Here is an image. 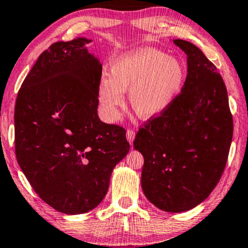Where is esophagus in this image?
I'll use <instances>...</instances> for the list:
<instances>
[{
  "instance_id": "34e87169",
  "label": "esophagus",
  "mask_w": 248,
  "mask_h": 248,
  "mask_svg": "<svg viewBox=\"0 0 248 248\" xmlns=\"http://www.w3.org/2000/svg\"><path fill=\"white\" fill-rule=\"evenodd\" d=\"M126 139H127V141L130 142V144H132V142H133V140L135 139V132L132 130H127Z\"/></svg>"
}]
</instances>
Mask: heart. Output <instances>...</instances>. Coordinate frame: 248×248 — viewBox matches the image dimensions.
Listing matches in <instances>:
<instances>
[{
    "mask_svg": "<svg viewBox=\"0 0 248 248\" xmlns=\"http://www.w3.org/2000/svg\"><path fill=\"white\" fill-rule=\"evenodd\" d=\"M186 71L181 61L151 47H142L114 61L109 77H103L97 87L100 111L107 122L120 118L124 93L139 117L160 116L175 103L185 83Z\"/></svg>",
    "mask_w": 248,
    "mask_h": 248,
    "instance_id": "obj_1",
    "label": "heart"
}]
</instances>
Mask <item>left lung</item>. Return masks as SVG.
<instances>
[{"instance_id":"8db88e82","label":"left lung","mask_w":248,"mask_h":248,"mask_svg":"<svg viewBox=\"0 0 248 248\" xmlns=\"http://www.w3.org/2000/svg\"><path fill=\"white\" fill-rule=\"evenodd\" d=\"M187 56L177 99L140 128L133 148L144 158L143 193L166 212L188 211L218 184L232 139L228 94L217 67L194 44L172 40Z\"/></svg>"}]
</instances>
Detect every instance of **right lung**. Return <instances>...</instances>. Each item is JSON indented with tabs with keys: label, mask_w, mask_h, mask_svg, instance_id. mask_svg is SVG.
Listing matches in <instances>:
<instances>
[{
	"label": "right lung",
	"mask_w": 248,
	"mask_h": 248,
	"mask_svg": "<svg viewBox=\"0 0 248 248\" xmlns=\"http://www.w3.org/2000/svg\"><path fill=\"white\" fill-rule=\"evenodd\" d=\"M93 42H57L38 57L15 108L16 155L43 201L65 215L96 208L111 172L130 150L123 127L98 116L100 61Z\"/></svg>",
	"instance_id": "add662e5"
}]
</instances>
